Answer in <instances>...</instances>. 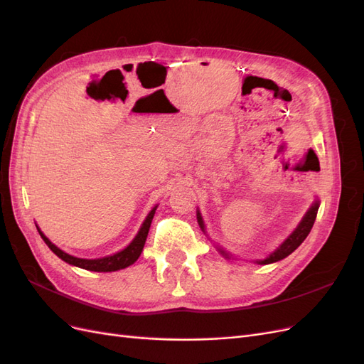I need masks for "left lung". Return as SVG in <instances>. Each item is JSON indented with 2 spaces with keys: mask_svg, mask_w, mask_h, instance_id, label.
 Masks as SVG:
<instances>
[{
  "mask_svg": "<svg viewBox=\"0 0 364 364\" xmlns=\"http://www.w3.org/2000/svg\"><path fill=\"white\" fill-rule=\"evenodd\" d=\"M318 205H321V203H318V200H316L311 205V208L308 209L306 214L304 215V218L301 220V223L297 225V228L290 234V237L285 240L284 243L277 250L272 252L267 258L259 259L257 262L258 264H272V262L281 261L285 257H289L290 253L294 252L297 247H299L302 245V241L306 238V235L310 234V230H311V228L314 225V220H316V215H317V211H318ZM197 222H199V226L202 228V230L205 232V225H203V220H202V215H200L199 211H197ZM218 250H220V253H222V255L229 258V255H228L225 250H222V249H218Z\"/></svg>",
  "mask_w": 364,
  "mask_h": 364,
  "instance_id": "left-lung-1",
  "label": "left lung"
}]
</instances>
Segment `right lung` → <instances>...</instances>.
I'll return each instance as SVG.
<instances>
[{"instance_id": "add662e5", "label": "right lung", "mask_w": 364, "mask_h": 364, "mask_svg": "<svg viewBox=\"0 0 364 364\" xmlns=\"http://www.w3.org/2000/svg\"><path fill=\"white\" fill-rule=\"evenodd\" d=\"M156 208L158 206L153 208L149 213V215L144 220V223H142V226L139 228L136 237L132 240V243L126 249L114 253V255L97 258V259H85V258H77V257L70 255V253L60 250L56 245H53L51 241L42 234V230L38 226L36 228L39 230V235L42 237V240L46 241V245L65 262H68V264H71V266H75V267L85 269V270H91V272H115V270H121V269H126V267L132 266V264H134L139 258L142 249H144L146 240L149 235V229L151 225L153 215H155Z\"/></svg>"}]
</instances>
